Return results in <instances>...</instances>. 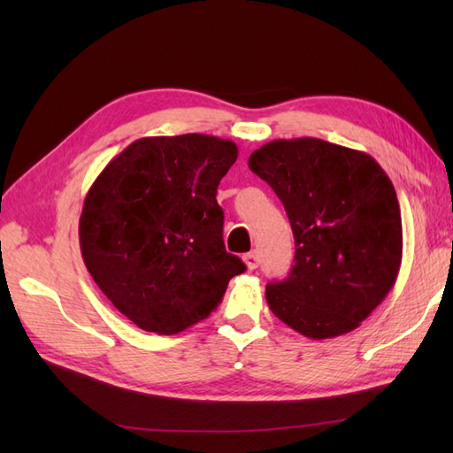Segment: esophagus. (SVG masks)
<instances>
[{
  "instance_id": "obj_1",
  "label": "esophagus",
  "mask_w": 453,
  "mask_h": 453,
  "mask_svg": "<svg viewBox=\"0 0 453 453\" xmlns=\"http://www.w3.org/2000/svg\"><path fill=\"white\" fill-rule=\"evenodd\" d=\"M243 261H245V265H247L249 271H255V268L258 266V257H257V253H255V251L243 255Z\"/></svg>"
}]
</instances>
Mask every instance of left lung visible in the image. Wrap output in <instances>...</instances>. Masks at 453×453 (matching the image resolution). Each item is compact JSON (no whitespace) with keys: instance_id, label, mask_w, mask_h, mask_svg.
I'll return each instance as SVG.
<instances>
[{"instance_id":"obj_1","label":"left lung","mask_w":453,"mask_h":453,"mask_svg":"<svg viewBox=\"0 0 453 453\" xmlns=\"http://www.w3.org/2000/svg\"><path fill=\"white\" fill-rule=\"evenodd\" d=\"M249 169L282 200L296 242L290 276L266 286L271 311L315 341L354 331L401 268V210L386 171L368 153L319 138L268 142Z\"/></svg>"}]
</instances>
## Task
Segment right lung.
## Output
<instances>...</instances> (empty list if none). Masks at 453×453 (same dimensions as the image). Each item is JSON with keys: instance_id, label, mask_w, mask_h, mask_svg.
Masks as SVG:
<instances>
[{"instance_id": "obj_1", "label": "right lung", "mask_w": 453, "mask_h": 453, "mask_svg": "<svg viewBox=\"0 0 453 453\" xmlns=\"http://www.w3.org/2000/svg\"><path fill=\"white\" fill-rule=\"evenodd\" d=\"M237 146L206 134L132 142L95 179L80 218L83 263L140 329L185 331L245 271L224 245L218 185Z\"/></svg>"}]
</instances>
